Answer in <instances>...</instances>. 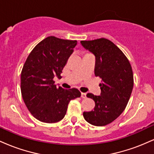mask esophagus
Returning a JSON list of instances; mask_svg holds the SVG:
<instances>
[{
  "instance_id": "esophagus-1",
  "label": "esophagus",
  "mask_w": 154,
  "mask_h": 154,
  "mask_svg": "<svg viewBox=\"0 0 154 154\" xmlns=\"http://www.w3.org/2000/svg\"><path fill=\"white\" fill-rule=\"evenodd\" d=\"M86 93H81V97L83 98H86Z\"/></svg>"
}]
</instances>
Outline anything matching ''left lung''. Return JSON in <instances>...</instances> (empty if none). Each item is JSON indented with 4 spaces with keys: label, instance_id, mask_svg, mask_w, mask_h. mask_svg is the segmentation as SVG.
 I'll return each mask as SVG.
<instances>
[{
    "label": "left lung",
    "instance_id": "8db88e82",
    "mask_svg": "<svg viewBox=\"0 0 154 154\" xmlns=\"http://www.w3.org/2000/svg\"><path fill=\"white\" fill-rule=\"evenodd\" d=\"M80 43L95 56V75L102 79L100 95L87 94L95 101L94 109L84 111L83 116L91 125L105 126L127 106L134 83L131 65L122 51L108 39L82 40Z\"/></svg>",
    "mask_w": 154,
    "mask_h": 154
}]
</instances>
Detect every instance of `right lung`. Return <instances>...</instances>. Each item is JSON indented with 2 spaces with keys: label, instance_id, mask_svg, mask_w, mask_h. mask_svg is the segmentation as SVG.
<instances>
[{
  "label": "right lung",
  "instance_id": "right-lung-1",
  "mask_svg": "<svg viewBox=\"0 0 154 154\" xmlns=\"http://www.w3.org/2000/svg\"><path fill=\"white\" fill-rule=\"evenodd\" d=\"M77 40L48 37L28 56L21 73V92L32 115L39 121L55 123L64 117L69 101L80 97L76 88L63 89L54 84L77 45Z\"/></svg>",
  "mask_w": 154,
  "mask_h": 154
}]
</instances>
